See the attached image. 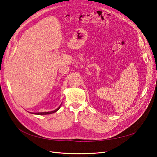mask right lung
Instances as JSON below:
<instances>
[{"label":"right lung","instance_id":"right-lung-1","mask_svg":"<svg viewBox=\"0 0 157 157\" xmlns=\"http://www.w3.org/2000/svg\"><path fill=\"white\" fill-rule=\"evenodd\" d=\"M60 108V107H58V109H56V110H54V111H50V112H44V113H33V114H36V115H48V114H52V113H55V112H56L58 110H59V109Z\"/></svg>","mask_w":157,"mask_h":157}]
</instances>
